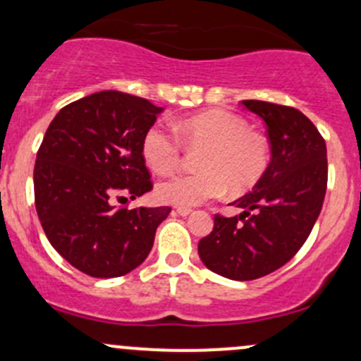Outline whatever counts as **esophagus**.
I'll use <instances>...</instances> for the list:
<instances>
[{"label": "esophagus", "instance_id": "1", "mask_svg": "<svg viewBox=\"0 0 361 361\" xmlns=\"http://www.w3.org/2000/svg\"><path fill=\"white\" fill-rule=\"evenodd\" d=\"M176 212L179 213L180 216H188V215H191V213H192L191 208H188V207H179Z\"/></svg>", "mask_w": 361, "mask_h": 361}]
</instances>
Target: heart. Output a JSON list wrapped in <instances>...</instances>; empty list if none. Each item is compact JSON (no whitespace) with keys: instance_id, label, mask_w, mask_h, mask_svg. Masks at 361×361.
<instances>
[{"instance_id":"b5f03b06","label":"heart","mask_w":361,"mask_h":361,"mask_svg":"<svg viewBox=\"0 0 361 361\" xmlns=\"http://www.w3.org/2000/svg\"><path fill=\"white\" fill-rule=\"evenodd\" d=\"M189 148L204 149L200 173L173 176L157 185L158 200L195 207L226 192L243 195L262 179L270 161V142L250 129V122L227 110H208L177 126ZM142 157L157 173H170L182 158V146L165 127L153 126L142 139Z\"/></svg>"}]
</instances>
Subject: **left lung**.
Masks as SVG:
<instances>
[{
  "label": "left lung",
  "instance_id": "1",
  "mask_svg": "<svg viewBox=\"0 0 361 361\" xmlns=\"http://www.w3.org/2000/svg\"><path fill=\"white\" fill-rule=\"evenodd\" d=\"M241 103L265 122L272 160L251 192L232 203L243 208L241 215H215L197 253L212 272L253 281L286 265L308 239L327 189V146L296 108Z\"/></svg>",
  "mask_w": 361,
  "mask_h": 361
}]
</instances>
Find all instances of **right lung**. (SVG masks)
<instances>
[{
    "label": "right lung",
    "mask_w": 361,
    "mask_h": 361,
    "mask_svg": "<svg viewBox=\"0 0 361 361\" xmlns=\"http://www.w3.org/2000/svg\"><path fill=\"white\" fill-rule=\"evenodd\" d=\"M161 108L120 91H102L61 108L34 166L36 210L51 246L98 279L129 274L153 247L170 207H115L153 189L142 139Z\"/></svg>",
    "instance_id": "add662e5"
}]
</instances>
